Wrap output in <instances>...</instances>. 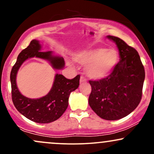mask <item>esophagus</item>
Listing matches in <instances>:
<instances>
[{
    "label": "esophagus",
    "mask_w": 154,
    "mask_h": 154,
    "mask_svg": "<svg viewBox=\"0 0 154 154\" xmlns=\"http://www.w3.org/2000/svg\"><path fill=\"white\" fill-rule=\"evenodd\" d=\"M87 82V79L85 78L84 77H82V76H81L80 79H79V82L82 83V82Z\"/></svg>",
    "instance_id": "1"
}]
</instances>
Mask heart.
I'll list each match as a JSON object with an SVG mask.
<instances>
[{
  "mask_svg": "<svg viewBox=\"0 0 154 154\" xmlns=\"http://www.w3.org/2000/svg\"><path fill=\"white\" fill-rule=\"evenodd\" d=\"M73 60L85 66V69L88 77L99 80L106 77L113 71L119 61V54L114 48L97 47L75 53Z\"/></svg>",
  "mask_w": 154,
  "mask_h": 154,
  "instance_id": "b5f03b06",
  "label": "heart"
}]
</instances>
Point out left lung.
Listing matches in <instances>:
<instances>
[{
  "instance_id": "8db88e82",
  "label": "left lung",
  "mask_w": 154,
  "mask_h": 154,
  "mask_svg": "<svg viewBox=\"0 0 154 154\" xmlns=\"http://www.w3.org/2000/svg\"><path fill=\"white\" fill-rule=\"evenodd\" d=\"M117 46L119 62L107 77L89 82L90 106L102 119L117 120L128 116L142 97L145 70L137 51L117 37L108 35Z\"/></svg>"
}]
</instances>
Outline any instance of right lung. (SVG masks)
<instances>
[{"mask_svg":"<svg viewBox=\"0 0 154 154\" xmlns=\"http://www.w3.org/2000/svg\"><path fill=\"white\" fill-rule=\"evenodd\" d=\"M34 57L47 61L56 70L62 69L65 66L63 57L55 55L53 51H43L40 40H32L19 54L11 72L12 100L19 112L27 119L37 123H50L61 117L66 111L70 93L79 87L80 76L69 79L62 75L56 74L52 88L47 95L39 98H27L19 91L17 75L22 63Z\"/></svg>","mask_w":154,"mask_h":154,"instance_id":"right-lung-1","label":"right lung"}]
</instances>
